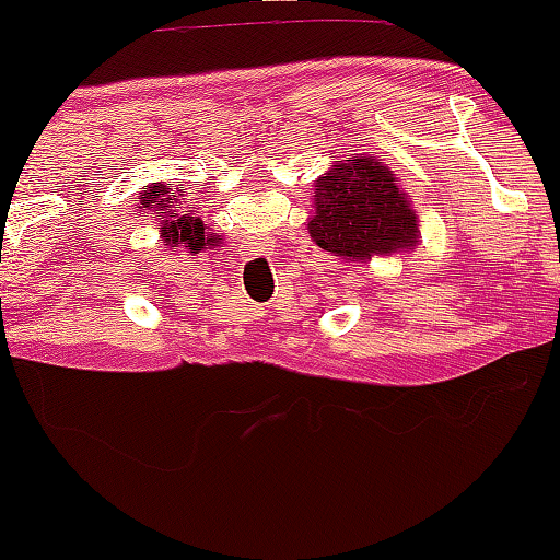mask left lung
Masks as SVG:
<instances>
[{
    "label": "left lung",
    "mask_w": 560,
    "mask_h": 560,
    "mask_svg": "<svg viewBox=\"0 0 560 560\" xmlns=\"http://www.w3.org/2000/svg\"><path fill=\"white\" fill-rule=\"evenodd\" d=\"M337 163L318 178L316 215L307 223L313 242L347 260L410 247L419 223L392 171L371 158Z\"/></svg>",
    "instance_id": "obj_1"
}]
</instances>
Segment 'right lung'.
<instances>
[{"label": "right lung", "instance_id": "obj_1", "mask_svg": "<svg viewBox=\"0 0 560 560\" xmlns=\"http://www.w3.org/2000/svg\"><path fill=\"white\" fill-rule=\"evenodd\" d=\"M160 189H163V186H160ZM155 191H147V197H141V202H144V208H150L152 202H155ZM168 199H163V208H168ZM165 218V215H163ZM163 236H168V244H173V247H176V244H184V247H189V249H205L208 247V244H213L218 236H210L208 240V231H205V223L199 221V218H191V215H178L176 210H173L171 213V221H165L163 223Z\"/></svg>", "mask_w": 560, "mask_h": 560}]
</instances>
